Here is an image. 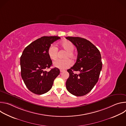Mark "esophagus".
Returning a JSON list of instances; mask_svg holds the SVG:
<instances>
[{
    "instance_id": "1",
    "label": "esophagus",
    "mask_w": 126,
    "mask_h": 126,
    "mask_svg": "<svg viewBox=\"0 0 126 126\" xmlns=\"http://www.w3.org/2000/svg\"><path fill=\"white\" fill-rule=\"evenodd\" d=\"M64 71H65V70H60V72L61 73L63 72H64Z\"/></svg>"
}]
</instances>
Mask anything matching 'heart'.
<instances>
[{
	"label": "heart",
	"instance_id": "1",
	"mask_svg": "<svg viewBox=\"0 0 126 126\" xmlns=\"http://www.w3.org/2000/svg\"><path fill=\"white\" fill-rule=\"evenodd\" d=\"M59 47L66 51L64 55V58L65 59L57 60L54 62L53 65L61 70L66 69L69 68L72 64V62L68 58H70L72 60H75L76 58V53L74 51V46L71 41L65 40L59 43ZM47 53L49 58L51 60H55L57 59L58 49L55 46L53 45L50 46Z\"/></svg>",
	"mask_w": 126,
	"mask_h": 126
}]
</instances>
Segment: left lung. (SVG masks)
<instances>
[{"instance_id": "left-lung-1", "label": "left lung", "mask_w": 126, "mask_h": 126, "mask_svg": "<svg viewBox=\"0 0 126 126\" xmlns=\"http://www.w3.org/2000/svg\"><path fill=\"white\" fill-rule=\"evenodd\" d=\"M66 38L77 48L78 55L76 62L67 70L69 77L66 86L67 90L76 96H82L90 92L97 83L102 68L99 50L90 41L79 37ZM79 71L80 74L74 73Z\"/></svg>"}]
</instances>
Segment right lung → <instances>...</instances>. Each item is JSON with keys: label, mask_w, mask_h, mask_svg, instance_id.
I'll use <instances>...</instances> for the list:
<instances>
[{"label": "right lung", "mask_w": 126, "mask_h": 126, "mask_svg": "<svg viewBox=\"0 0 126 126\" xmlns=\"http://www.w3.org/2000/svg\"><path fill=\"white\" fill-rule=\"evenodd\" d=\"M58 36H43L28 45L20 57L21 75L27 88L32 93L42 95L51 89L54 80L60 74L55 67L49 72L45 70L52 65L47 51Z\"/></svg>", "instance_id": "right-lung-1"}]
</instances>
